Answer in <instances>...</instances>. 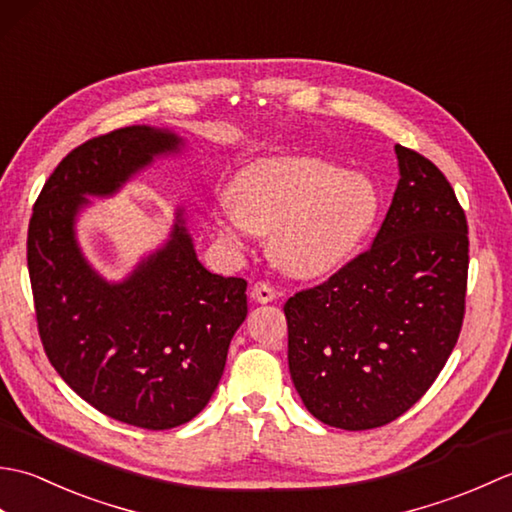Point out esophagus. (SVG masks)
<instances>
[{
    "instance_id": "esophagus-1",
    "label": "esophagus",
    "mask_w": 512,
    "mask_h": 512,
    "mask_svg": "<svg viewBox=\"0 0 512 512\" xmlns=\"http://www.w3.org/2000/svg\"><path fill=\"white\" fill-rule=\"evenodd\" d=\"M250 297H253L257 303H268L277 299V290L266 284V281H257V284H253V288H250Z\"/></svg>"
}]
</instances>
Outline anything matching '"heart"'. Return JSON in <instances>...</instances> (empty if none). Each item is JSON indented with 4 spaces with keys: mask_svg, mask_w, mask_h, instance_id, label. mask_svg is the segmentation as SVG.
<instances>
[{
    "mask_svg": "<svg viewBox=\"0 0 512 512\" xmlns=\"http://www.w3.org/2000/svg\"><path fill=\"white\" fill-rule=\"evenodd\" d=\"M222 233L273 235L277 264L297 277L341 266L380 213V193L363 173L319 158H273L244 169L228 191Z\"/></svg>",
    "mask_w": 512,
    "mask_h": 512,
    "instance_id": "b5f03b06",
    "label": "heart"
}]
</instances>
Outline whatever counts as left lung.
I'll list each match as a JSON object with an SVG mask.
<instances>
[{
  "label": "left lung",
  "mask_w": 512,
  "mask_h": 512,
  "mask_svg": "<svg viewBox=\"0 0 512 512\" xmlns=\"http://www.w3.org/2000/svg\"><path fill=\"white\" fill-rule=\"evenodd\" d=\"M400 180L372 246L286 306L288 367L314 418L347 431L400 418L462 330L469 224L429 158L396 145Z\"/></svg>",
  "instance_id": "8db88e82"
}]
</instances>
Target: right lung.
Returning <instances> with one entry per match:
<instances>
[{
	"label": "right lung",
	"mask_w": 512,
	"mask_h": 512,
	"mask_svg": "<svg viewBox=\"0 0 512 512\" xmlns=\"http://www.w3.org/2000/svg\"><path fill=\"white\" fill-rule=\"evenodd\" d=\"M165 129L121 127L72 149L43 184L28 224V273L48 361L85 402L140 429H171L206 407L246 319V279L206 270L182 213L165 248L123 284L94 273L74 239L88 198L110 195L154 156Z\"/></svg>",
	"instance_id": "right-lung-1"
}]
</instances>
